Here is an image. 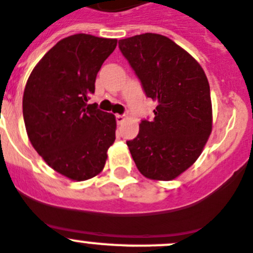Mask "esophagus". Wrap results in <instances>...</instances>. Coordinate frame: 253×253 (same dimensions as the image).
Masks as SVG:
<instances>
[{
    "label": "esophagus",
    "mask_w": 253,
    "mask_h": 253,
    "mask_svg": "<svg viewBox=\"0 0 253 253\" xmlns=\"http://www.w3.org/2000/svg\"><path fill=\"white\" fill-rule=\"evenodd\" d=\"M125 120H126V116L125 115H116V121H117L118 125L124 124Z\"/></svg>",
    "instance_id": "1"
}]
</instances>
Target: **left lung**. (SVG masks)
I'll use <instances>...</instances> for the list:
<instances>
[{
    "mask_svg": "<svg viewBox=\"0 0 253 253\" xmlns=\"http://www.w3.org/2000/svg\"><path fill=\"white\" fill-rule=\"evenodd\" d=\"M146 97L158 102L154 120H142L126 141L143 176L172 180L195 163L211 132V89L199 63L159 34L118 42Z\"/></svg>",
    "mask_w": 253,
    "mask_h": 253,
    "instance_id": "1",
    "label": "left lung"
}]
</instances>
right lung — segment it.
<instances>
[{"label": "right lung", "mask_w": 253, "mask_h": 253, "mask_svg": "<svg viewBox=\"0 0 253 253\" xmlns=\"http://www.w3.org/2000/svg\"><path fill=\"white\" fill-rule=\"evenodd\" d=\"M116 39L77 34L42 56L27 79L22 113L34 149L59 174L83 181L103 170L116 118L88 104Z\"/></svg>", "instance_id": "right-lung-1"}]
</instances>
